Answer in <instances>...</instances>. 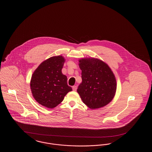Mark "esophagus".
<instances>
[{
  "label": "esophagus",
  "instance_id": "obj_1",
  "mask_svg": "<svg viewBox=\"0 0 152 152\" xmlns=\"http://www.w3.org/2000/svg\"><path fill=\"white\" fill-rule=\"evenodd\" d=\"M77 87L76 86H73L72 87V89L73 91H76V90H77Z\"/></svg>",
  "mask_w": 152,
  "mask_h": 152
}]
</instances>
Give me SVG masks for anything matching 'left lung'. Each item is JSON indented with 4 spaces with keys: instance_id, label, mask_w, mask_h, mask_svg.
<instances>
[{
    "instance_id": "obj_1",
    "label": "left lung",
    "mask_w": 152,
    "mask_h": 152,
    "mask_svg": "<svg viewBox=\"0 0 152 152\" xmlns=\"http://www.w3.org/2000/svg\"><path fill=\"white\" fill-rule=\"evenodd\" d=\"M82 82L77 89L83 102L92 109L103 107L116 94V77L108 64L99 58L79 60Z\"/></svg>"
}]
</instances>
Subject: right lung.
<instances>
[{"label":"right lung","mask_w":152,"mask_h":152,"mask_svg":"<svg viewBox=\"0 0 152 152\" xmlns=\"http://www.w3.org/2000/svg\"><path fill=\"white\" fill-rule=\"evenodd\" d=\"M65 59L53 56L42 62L32 74L30 86L33 97L39 104L53 108L61 103L72 88L67 84V77L61 69Z\"/></svg>","instance_id":"right-lung-1"}]
</instances>
